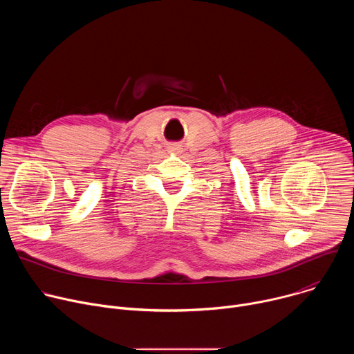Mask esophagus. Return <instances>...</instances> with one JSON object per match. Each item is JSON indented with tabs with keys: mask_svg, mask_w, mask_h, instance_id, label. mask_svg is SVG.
I'll return each mask as SVG.
<instances>
[{
	"mask_svg": "<svg viewBox=\"0 0 354 354\" xmlns=\"http://www.w3.org/2000/svg\"><path fill=\"white\" fill-rule=\"evenodd\" d=\"M169 153H179V148L178 147H169Z\"/></svg>",
	"mask_w": 354,
	"mask_h": 354,
	"instance_id": "34e87169",
	"label": "esophagus"
}]
</instances>
